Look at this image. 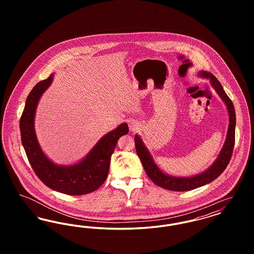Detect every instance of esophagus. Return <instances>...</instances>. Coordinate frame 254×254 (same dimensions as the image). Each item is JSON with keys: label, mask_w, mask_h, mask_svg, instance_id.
<instances>
[{"label": "esophagus", "mask_w": 254, "mask_h": 254, "mask_svg": "<svg viewBox=\"0 0 254 254\" xmlns=\"http://www.w3.org/2000/svg\"><path fill=\"white\" fill-rule=\"evenodd\" d=\"M128 127H129V129H130L131 131H135V130H137V129L140 127V123L138 121H136V120L130 119V120L128 121Z\"/></svg>", "instance_id": "34e87169"}]
</instances>
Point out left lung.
Instances as JSON below:
<instances>
[{"label": "left lung", "mask_w": 254, "mask_h": 254, "mask_svg": "<svg viewBox=\"0 0 254 254\" xmlns=\"http://www.w3.org/2000/svg\"><path fill=\"white\" fill-rule=\"evenodd\" d=\"M199 75L210 79L211 85L216 90L219 96L222 98V100L227 105L229 114H230V125H229L227 139L216 161L213 163V165L209 169H206L205 172L201 174L195 175L193 177L186 178V177H172L162 172L153 162L152 157L148 152V150L146 149L142 139L138 135H135L134 142H135L136 152L142 162V165L144 167L146 175L155 185L165 190H173V191H188V190L200 188L202 186H205L206 184L215 180L222 174V172L229 165L230 158L232 156L233 147L235 143V124H236L235 110H234L233 104L215 76H213L211 73L207 71H200Z\"/></svg>", "instance_id": "1"}]
</instances>
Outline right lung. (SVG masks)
Here are the masks:
<instances>
[{
  "mask_svg": "<svg viewBox=\"0 0 254 254\" xmlns=\"http://www.w3.org/2000/svg\"><path fill=\"white\" fill-rule=\"evenodd\" d=\"M53 79L39 82L30 91L25 101L20 119L22 144L27 159L39 179L53 190L68 195H84L99 189L106 181L109 173L110 157L119 138L128 132L126 123L105 135L87 156L73 166H57L42 151L34 130V117L37 105L42 94Z\"/></svg>",
  "mask_w": 254,
  "mask_h": 254,
  "instance_id": "obj_1",
  "label": "right lung"
}]
</instances>
